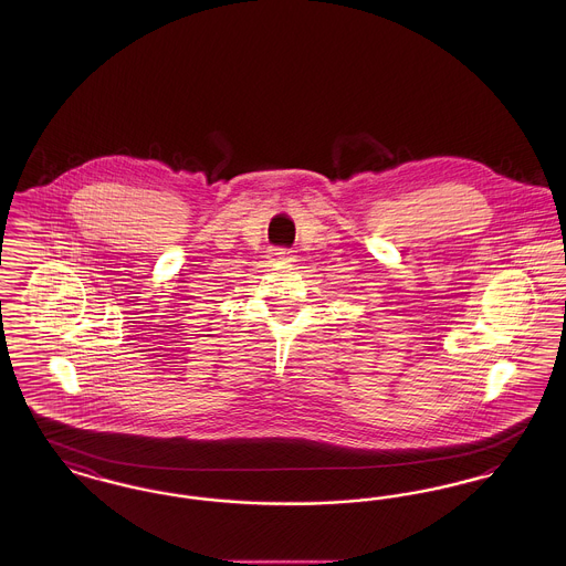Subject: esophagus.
<instances>
[{
  "label": "esophagus",
  "mask_w": 566,
  "mask_h": 566,
  "mask_svg": "<svg viewBox=\"0 0 566 566\" xmlns=\"http://www.w3.org/2000/svg\"><path fill=\"white\" fill-rule=\"evenodd\" d=\"M275 256H277V261H286V263H291V261H295V256H293V252L291 250H275Z\"/></svg>",
  "instance_id": "esophagus-1"
}]
</instances>
